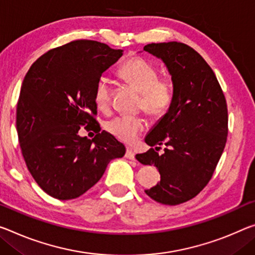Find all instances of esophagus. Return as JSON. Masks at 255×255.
I'll list each match as a JSON object with an SVG mask.
<instances>
[{"label": "esophagus", "instance_id": "1", "mask_svg": "<svg viewBox=\"0 0 255 255\" xmlns=\"http://www.w3.org/2000/svg\"><path fill=\"white\" fill-rule=\"evenodd\" d=\"M125 156H126L127 159H129V160H135V152L130 148H127L126 154H125Z\"/></svg>", "mask_w": 255, "mask_h": 255}]
</instances>
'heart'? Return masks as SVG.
<instances>
[{"label":"heart","mask_w":255,"mask_h":255,"mask_svg":"<svg viewBox=\"0 0 255 255\" xmlns=\"http://www.w3.org/2000/svg\"><path fill=\"white\" fill-rule=\"evenodd\" d=\"M125 83L139 92L138 109L160 118L170 109L173 101V85L170 78L160 76L157 68L142 58L127 60L118 70ZM94 101L101 111H108L112 101V84L107 77H100L95 84ZM106 130L120 142L134 144L146 128V120L140 116H119L108 120Z\"/></svg>","instance_id":"obj_1"}]
</instances>
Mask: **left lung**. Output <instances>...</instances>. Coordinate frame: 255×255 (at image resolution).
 Segmentation results:
<instances>
[{"label": "left lung", "mask_w": 255, "mask_h": 255, "mask_svg": "<svg viewBox=\"0 0 255 255\" xmlns=\"http://www.w3.org/2000/svg\"><path fill=\"white\" fill-rule=\"evenodd\" d=\"M144 51L161 59L171 75L173 101L145 143L155 148L137 154L154 164L161 179L145 193L156 202L177 205L195 197L211 179L228 135V111L215 72L184 43H152ZM164 144L165 153L156 151Z\"/></svg>", "instance_id": "8db88e82"}]
</instances>
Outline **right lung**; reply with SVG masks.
Instances as JSON below:
<instances>
[{
	"label": "right lung",
	"instance_id": "1",
	"mask_svg": "<svg viewBox=\"0 0 255 255\" xmlns=\"http://www.w3.org/2000/svg\"><path fill=\"white\" fill-rule=\"evenodd\" d=\"M123 50L78 39L50 50L31 64L17 104L22 156L36 183L58 200L79 197L103 176L109 162L126 148L95 119L94 88ZM84 126L97 135L88 140Z\"/></svg>",
	"mask_w": 255,
	"mask_h": 255
}]
</instances>
